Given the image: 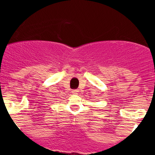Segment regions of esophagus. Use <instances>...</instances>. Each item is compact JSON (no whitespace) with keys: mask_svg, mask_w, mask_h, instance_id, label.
<instances>
[{"mask_svg":"<svg viewBox=\"0 0 155 155\" xmlns=\"http://www.w3.org/2000/svg\"><path fill=\"white\" fill-rule=\"evenodd\" d=\"M72 92H73V94H77V93L78 92V90H73V91H72Z\"/></svg>","mask_w":155,"mask_h":155,"instance_id":"1","label":"esophagus"}]
</instances>
